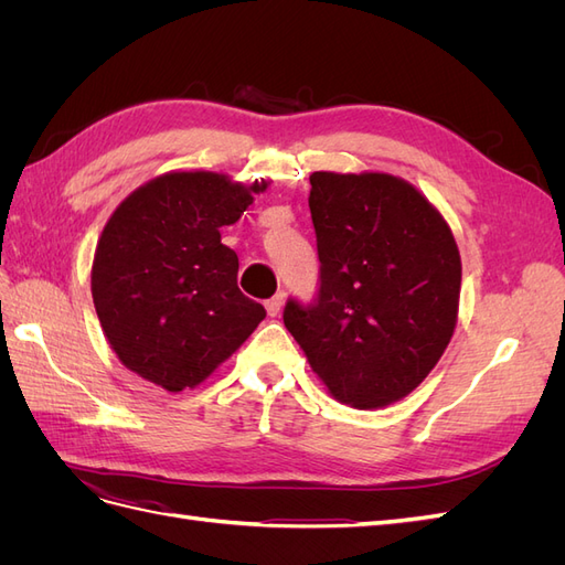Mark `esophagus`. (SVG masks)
<instances>
[{
	"label": "esophagus",
	"instance_id": "1",
	"mask_svg": "<svg viewBox=\"0 0 565 565\" xmlns=\"http://www.w3.org/2000/svg\"><path fill=\"white\" fill-rule=\"evenodd\" d=\"M282 303H285V295L280 292V295H276V297H270L268 301H266V311H268V316L270 318H276L280 311H282Z\"/></svg>",
	"mask_w": 565,
	"mask_h": 565
}]
</instances>
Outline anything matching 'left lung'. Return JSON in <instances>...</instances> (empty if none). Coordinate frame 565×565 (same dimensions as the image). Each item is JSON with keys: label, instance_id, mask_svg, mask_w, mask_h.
<instances>
[{"label": "left lung", "instance_id": "8db88e82", "mask_svg": "<svg viewBox=\"0 0 565 565\" xmlns=\"http://www.w3.org/2000/svg\"><path fill=\"white\" fill-rule=\"evenodd\" d=\"M320 287L289 299L285 328L332 396L384 407L415 391L457 324L461 262L450 226L413 183L313 172Z\"/></svg>", "mask_w": 565, "mask_h": 565}]
</instances>
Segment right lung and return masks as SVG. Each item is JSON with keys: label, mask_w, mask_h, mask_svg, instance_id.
<instances>
[{"label": "right lung", "mask_w": 565, "mask_h": 565, "mask_svg": "<svg viewBox=\"0 0 565 565\" xmlns=\"http://www.w3.org/2000/svg\"><path fill=\"white\" fill-rule=\"evenodd\" d=\"M266 181L169 172L122 200L98 237L92 297L125 367L164 391L195 388L266 318L237 287L235 224Z\"/></svg>", "instance_id": "1"}]
</instances>
